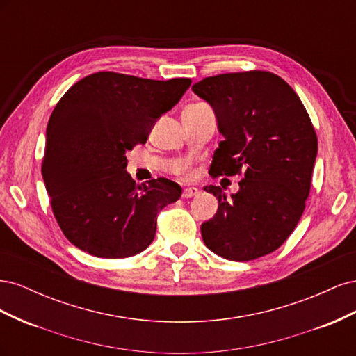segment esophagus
<instances>
[{"label": "esophagus", "instance_id": "esophagus-1", "mask_svg": "<svg viewBox=\"0 0 356 356\" xmlns=\"http://www.w3.org/2000/svg\"><path fill=\"white\" fill-rule=\"evenodd\" d=\"M199 193H200V190L196 188V187H187V188H184V191H182V197L188 199V197H193V196H197Z\"/></svg>", "mask_w": 356, "mask_h": 356}]
</instances>
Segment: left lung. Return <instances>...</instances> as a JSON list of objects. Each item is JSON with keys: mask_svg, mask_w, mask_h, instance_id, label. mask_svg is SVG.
Listing matches in <instances>:
<instances>
[{"mask_svg": "<svg viewBox=\"0 0 356 356\" xmlns=\"http://www.w3.org/2000/svg\"><path fill=\"white\" fill-rule=\"evenodd\" d=\"M217 115L224 136L209 174L241 175L239 191L227 199L221 187L204 191L218 199V211L202 224L212 252L232 261H250L276 251L305 211L318 138L297 93L267 71L220 74L193 84Z\"/></svg>", "mask_w": 356, "mask_h": 356, "instance_id": "1", "label": "left lung"}]
</instances>
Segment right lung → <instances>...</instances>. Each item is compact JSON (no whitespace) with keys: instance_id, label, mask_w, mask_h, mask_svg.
Returning <instances> with one entry per match:
<instances>
[{"instance_id":"right-lung-1","label":"right lung","mask_w":356,"mask_h":356,"mask_svg":"<svg viewBox=\"0 0 356 356\" xmlns=\"http://www.w3.org/2000/svg\"><path fill=\"white\" fill-rule=\"evenodd\" d=\"M190 84L102 71L75 83L56 104L41 172L59 227L79 250L126 258L153 242L157 213L182 190L166 178L136 184L126 153L147 143Z\"/></svg>"}]
</instances>
